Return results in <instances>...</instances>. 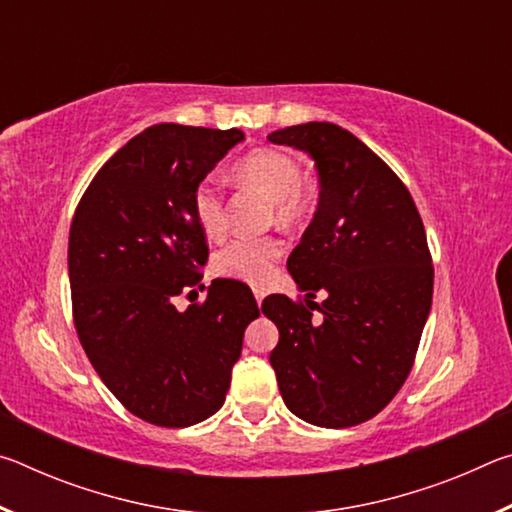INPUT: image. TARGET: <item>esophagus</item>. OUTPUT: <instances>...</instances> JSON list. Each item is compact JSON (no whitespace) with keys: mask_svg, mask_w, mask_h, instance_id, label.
<instances>
[{"mask_svg":"<svg viewBox=\"0 0 512 512\" xmlns=\"http://www.w3.org/2000/svg\"><path fill=\"white\" fill-rule=\"evenodd\" d=\"M255 300H257V305L262 307V300H264V291H255Z\"/></svg>","mask_w":512,"mask_h":512,"instance_id":"obj_1","label":"esophagus"}]
</instances>
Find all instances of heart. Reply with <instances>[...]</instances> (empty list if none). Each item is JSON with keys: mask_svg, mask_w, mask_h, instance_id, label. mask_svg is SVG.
I'll return each instance as SVG.
<instances>
[{"mask_svg": "<svg viewBox=\"0 0 512 512\" xmlns=\"http://www.w3.org/2000/svg\"><path fill=\"white\" fill-rule=\"evenodd\" d=\"M235 178L262 192L273 207L277 223H300L314 207V192L302 183L298 160L280 149H255L235 164ZM194 214L207 235L225 228L223 192L214 178H203L194 189ZM282 248L273 237H237L216 250L212 268L219 277L262 287L271 280Z\"/></svg>", "mask_w": 512, "mask_h": 512, "instance_id": "1", "label": "heart"}]
</instances>
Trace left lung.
<instances>
[{"label":"left lung","instance_id":"1","mask_svg":"<svg viewBox=\"0 0 512 512\" xmlns=\"http://www.w3.org/2000/svg\"><path fill=\"white\" fill-rule=\"evenodd\" d=\"M268 140L309 153L320 180L314 221L287 259L307 298L262 302L280 329L271 366L291 413L354 427L375 418L413 368L433 296L427 235L409 189L345 128L309 121Z\"/></svg>","mask_w":512,"mask_h":512}]
</instances>
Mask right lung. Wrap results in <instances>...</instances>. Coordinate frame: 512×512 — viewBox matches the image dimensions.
<instances>
[{
	"label": "right lung",
	"instance_id": "1",
	"mask_svg": "<svg viewBox=\"0 0 512 512\" xmlns=\"http://www.w3.org/2000/svg\"><path fill=\"white\" fill-rule=\"evenodd\" d=\"M241 140L237 128H146L92 178L69 228L83 350L108 391L158 427H192L221 409L244 329L259 316L237 280H212L185 311L173 305L201 284L210 255L194 189Z\"/></svg>",
	"mask_w": 512,
	"mask_h": 512
}]
</instances>
